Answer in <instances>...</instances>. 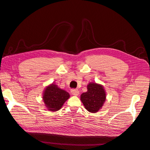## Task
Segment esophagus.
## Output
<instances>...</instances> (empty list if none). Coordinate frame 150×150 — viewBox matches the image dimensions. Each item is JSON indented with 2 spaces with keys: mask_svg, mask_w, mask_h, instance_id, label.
<instances>
[{
  "mask_svg": "<svg viewBox=\"0 0 150 150\" xmlns=\"http://www.w3.org/2000/svg\"><path fill=\"white\" fill-rule=\"evenodd\" d=\"M71 93L73 95H74V96H78L79 94V91L78 89H71Z\"/></svg>",
  "mask_w": 150,
  "mask_h": 150,
  "instance_id": "1",
  "label": "esophagus"
}]
</instances>
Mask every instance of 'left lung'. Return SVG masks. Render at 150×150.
Segmentation results:
<instances>
[{
	"instance_id": "obj_1",
	"label": "left lung",
	"mask_w": 150,
	"mask_h": 150,
	"mask_svg": "<svg viewBox=\"0 0 150 150\" xmlns=\"http://www.w3.org/2000/svg\"><path fill=\"white\" fill-rule=\"evenodd\" d=\"M87 91L80 96V100L85 108L91 113L99 112L106 101V91L101 84L90 82L88 84Z\"/></svg>"
}]
</instances>
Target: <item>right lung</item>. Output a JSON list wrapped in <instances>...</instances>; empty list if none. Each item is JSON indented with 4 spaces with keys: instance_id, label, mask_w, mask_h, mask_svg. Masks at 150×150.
Listing matches in <instances>:
<instances>
[{
    "instance_id": "right-lung-1",
    "label": "right lung",
    "mask_w": 150,
    "mask_h": 150,
    "mask_svg": "<svg viewBox=\"0 0 150 150\" xmlns=\"http://www.w3.org/2000/svg\"><path fill=\"white\" fill-rule=\"evenodd\" d=\"M70 96L68 92L60 89L55 83H52L45 88L42 99L49 111L56 112L61 108Z\"/></svg>"
}]
</instances>
